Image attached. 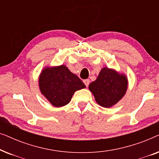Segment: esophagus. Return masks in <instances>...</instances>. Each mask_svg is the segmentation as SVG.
Segmentation results:
<instances>
[{"mask_svg":"<svg viewBox=\"0 0 159 159\" xmlns=\"http://www.w3.org/2000/svg\"><path fill=\"white\" fill-rule=\"evenodd\" d=\"M83 82H84V84H85V85H86L87 88H88V85H89V84H90V80H84Z\"/></svg>","mask_w":159,"mask_h":159,"instance_id":"esophagus-1","label":"esophagus"}]
</instances>
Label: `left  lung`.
Listing matches in <instances>:
<instances>
[{"label":"left lung","instance_id":"left-lung-1","mask_svg":"<svg viewBox=\"0 0 159 159\" xmlns=\"http://www.w3.org/2000/svg\"><path fill=\"white\" fill-rule=\"evenodd\" d=\"M127 88L126 75L107 67L101 69L97 79L88 87L95 101L104 108L112 107L118 103L125 96Z\"/></svg>","mask_w":159,"mask_h":159}]
</instances>
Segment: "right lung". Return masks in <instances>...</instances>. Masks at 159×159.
Wrapping results in <instances>:
<instances>
[{
	"instance_id": "right-lung-1",
	"label": "right lung",
	"mask_w": 159,
	"mask_h": 159,
	"mask_svg": "<svg viewBox=\"0 0 159 159\" xmlns=\"http://www.w3.org/2000/svg\"><path fill=\"white\" fill-rule=\"evenodd\" d=\"M38 85L41 94L54 107L67 105L76 91L86 88L82 80L64 64L44 67L39 75Z\"/></svg>"
}]
</instances>
